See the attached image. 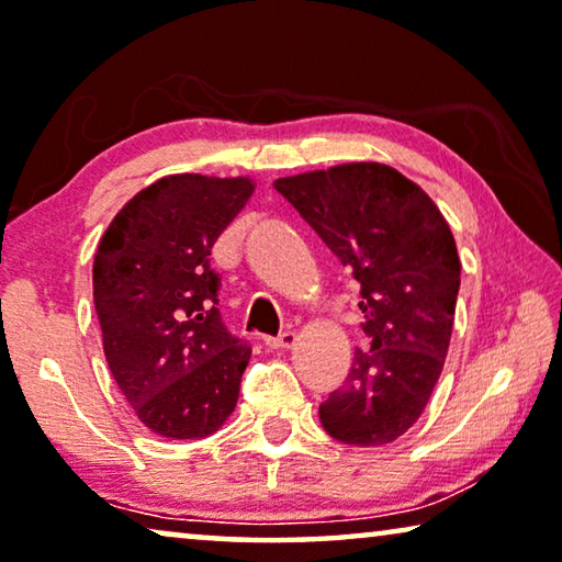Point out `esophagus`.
<instances>
[{"label": "esophagus", "instance_id": "34e87169", "mask_svg": "<svg viewBox=\"0 0 562 562\" xmlns=\"http://www.w3.org/2000/svg\"><path fill=\"white\" fill-rule=\"evenodd\" d=\"M263 344L269 349H291L293 344H296V334L293 331H283L279 336H266Z\"/></svg>", "mask_w": 562, "mask_h": 562}]
</instances>
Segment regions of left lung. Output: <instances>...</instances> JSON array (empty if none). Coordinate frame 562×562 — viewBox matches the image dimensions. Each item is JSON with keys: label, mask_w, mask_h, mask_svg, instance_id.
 Instances as JSON below:
<instances>
[{"label": "left lung", "mask_w": 562, "mask_h": 562, "mask_svg": "<svg viewBox=\"0 0 562 562\" xmlns=\"http://www.w3.org/2000/svg\"><path fill=\"white\" fill-rule=\"evenodd\" d=\"M359 283L369 347L357 349L318 417L344 445L379 447L425 412L442 374L460 291L445 215L382 162H347L273 183Z\"/></svg>", "instance_id": "8db88e82"}]
</instances>
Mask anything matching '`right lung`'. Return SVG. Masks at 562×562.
<instances>
[{
    "instance_id": "1",
    "label": "right lung",
    "mask_w": 562,
    "mask_h": 562,
    "mask_svg": "<svg viewBox=\"0 0 562 562\" xmlns=\"http://www.w3.org/2000/svg\"><path fill=\"white\" fill-rule=\"evenodd\" d=\"M251 193L248 178H160L125 203L94 254L108 367L160 437H209L238 402L251 347L223 324L209 256Z\"/></svg>"
}]
</instances>
